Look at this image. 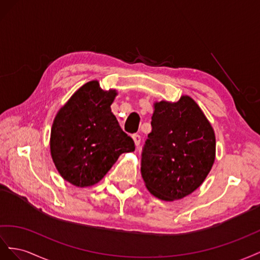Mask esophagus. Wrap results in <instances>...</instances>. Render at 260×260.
<instances>
[{
  "label": "esophagus",
  "mask_w": 260,
  "mask_h": 260,
  "mask_svg": "<svg viewBox=\"0 0 260 260\" xmlns=\"http://www.w3.org/2000/svg\"><path fill=\"white\" fill-rule=\"evenodd\" d=\"M133 139H134V143H135V146L138 147L139 144H140V140H142V138H140V136L138 134H135L133 135Z\"/></svg>",
  "instance_id": "obj_1"
}]
</instances>
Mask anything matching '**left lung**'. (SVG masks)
I'll return each mask as SVG.
<instances>
[{
	"label": "left lung",
	"instance_id": "obj_1",
	"mask_svg": "<svg viewBox=\"0 0 260 260\" xmlns=\"http://www.w3.org/2000/svg\"><path fill=\"white\" fill-rule=\"evenodd\" d=\"M152 131L143 149L142 176L147 189L165 202L196 190L216 159V135L189 95L153 103Z\"/></svg>",
	"mask_w": 260,
	"mask_h": 260
}]
</instances>
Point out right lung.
<instances>
[{"label":"right lung","instance_id":"right-lung-1","mask_svg":"<svg viewBox=\"0 0 260 260\" xmlns=\"http://www.w3.org/2000/svg\"><path fill=\"white\" fill-rule=\"evenodd\" d=\"M115 89L103 90L88 81L58 110L51 128L50 152L57 172L77 187L100 182L124 152L135 144L122 131L111 105Z\"/></svg>","mask_w":260,"mask_h":260}]
</instances>
